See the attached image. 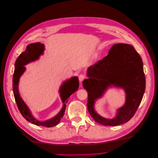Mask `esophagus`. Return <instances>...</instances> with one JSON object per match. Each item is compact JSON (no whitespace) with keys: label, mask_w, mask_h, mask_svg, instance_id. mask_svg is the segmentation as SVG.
Segmentation results:
<instances>
[{"label":"esophagus","mask_w":158,"mask_h":158,"mask_svg":"<svg viewBox=\"0 0 158 158\" xmlns=\"http://www.w3.org/2000/svg\"><path fill=\"white\" fill-rule=\"evenodd\" d=\"M85 77L84 76V74H80L79 75V77H78V79H79V81L81 82V81H83L84 79H85Z\"/></svg>","instance_id":"obj_1"}]
</instances>
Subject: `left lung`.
I'll list each match as a JSON object with an SVG mask.
<instances>
[{"mask_svg":"<svg viewBox=\"0 0 158 158\" xmlns=\"http://www.w3.org/2000/svg\"><path fill=\"white\" fill-rule=\"evenodd\" d=\"M88 79L83 87L88 93L87 109L94 121L106 126L126 123L133 117L142 100L145 89V77L141 56L133 46L127 44L114 45L104 57L87 71ZM122 87L126 93V101L117 110L116 117L105 118L94 110L95 101L109 87Z\"/></svg>","mask_w":158,"mask_h":158,"instance_id":"8db88e82","label":"left lung"}]
</instances>
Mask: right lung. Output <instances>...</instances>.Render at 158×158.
<instances>
[{"label": "right lung", "mask_w": 158, "mask_h": 158, "mask_svg": "<svg viewBox=\"0 0 158 158\" xmlns=\"http://www.w3.org/2000/svg\"><path fill=\"white\" fill-rule=\"evenodd\" d=\"M44 49V44L40 42L30 44L27 46L26 51L19 55L15 64V71L13 77V91L18 109L22 116L27 121L36 125L52 127L56 125L63 118L66 109V103L68 101V98L78 90L79 87V81L78 77H72L65 81H64L62 85L60 87L59 93L63 103V106L60 111L55 116L44 122H40L36 119L32 115L31 110L20 97L19 91V82L21 75L26 70V67L24 65L38 60L40 56L43 55Z\"/></svg>", "instance_id": "obj_1"}]
</instances>
